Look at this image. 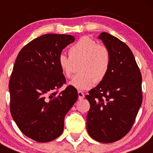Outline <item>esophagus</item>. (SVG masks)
<instances>
[{"label":"esophagus","mask_w":153,"mask_h":153,"mask_svg":"<svg viewBox=\"0 0 153 153\" xmlns=\"http://www.w3.org/2000/svg\"><path fill=\"white\" fill-rule=\"evenodd\" d=\"M78 99L80 100H81V99L85 98V94H84L82 92V91H78Z\"/></svg>","instance_id":"1"}]
</instances>
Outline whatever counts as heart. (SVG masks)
Wrapping results in <instances>:
<instances>
[{
    "label": "heart",
    "mask_w": 153,
    "mask_h": 153,
    "mask_svg": "<svg viewBox=\"0 0 153 153\" xmlns=\"http://www.w3.org/2000/svg\"><path fill=\"white\" fill-rule=\"evenodd\" d=\"M70 57L60 54L57 62L62 75L71 78L73 71V62H80V73L73 77L70 85L79 90L90 88L95 82H100L109 71L111 55L108 47L99 45L88 36L80 38L68 50Z\"/></svg>",
    "instance_id": "1"
}]
</instances>
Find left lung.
<instances>
[{"label":"left lung","mask_w":153,"mask_h":153,"mask_svg":"<svg viewBox=\"0 0 153 153\" xmlns=\"http://www.w3.org/2000/svg\"><path fill=\"white\" fill-rule=\"evenodd\" d=\"M99 39L109 50L111 62L106 78L85 96L91 105L86 127L94 140L111 143L132 127L143 101L142 75L125 43L106 32Z\"/></svg>","instance_id":"1"}]
</instances>
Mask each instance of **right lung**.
Listing matches in <instances>:
<instances>
[{"label": "right lung", "mask_w": 153, "mask_h": 153, "mask_svg": "<svg viewBox=\"0 0 153 153\" xmlns=\"http://www.w3.org/2000/svg\"><path fill=\"white\" fill-rule=\"evenodd\" d=\"M75 41L68 34H47L21 50L10 78V110L23 134L39 143H47L62 133L64 119L78 99L72 85L58 92L66 79L57 58Z\"/></svg>", "instance_id": "right-lung-1"}]
</instances>
